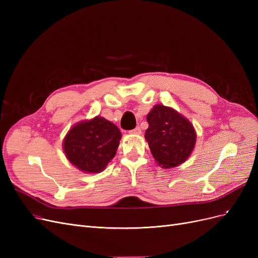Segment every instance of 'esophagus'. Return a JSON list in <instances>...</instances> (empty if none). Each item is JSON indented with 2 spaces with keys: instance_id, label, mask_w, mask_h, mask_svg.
<instances>
[{
  "instance_id": "34e87169",
  "label": "esophagus",
  "mask_w": 258,
  "mask_h": 258,
  "mask_svg": "<svg viewBox=\"0 0 258 258\" xmlns=\"http://www.w3.org/2000/svg\"><path fill=\"white\" fill-rule=\"evenodd\" d=\"M141 128L140 127H137V128H135V129H132L131 131H130V134H132V135H141Z\"/></svg>"
}]
</instances>
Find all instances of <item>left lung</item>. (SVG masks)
<instances>
[{"label": "left lung", "mask_w": 258, "mask_h": 258, "mask_svg": "<svg viewBox=\"0 0 258 258\" xmlns=\"http://www.w3.org/2000/svg\"><path fill=\"white\" fill-rule=\"evenodd\" d=\"M146 120L145 140L158 165L171 169L186 161L197 138L191 122L174 108L162 104L155 105Z\"/></svg>", "instance_id": "1"}]
</instances>
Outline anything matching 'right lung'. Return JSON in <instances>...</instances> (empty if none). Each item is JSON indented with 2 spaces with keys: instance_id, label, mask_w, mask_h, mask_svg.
Segmentation results:
<instances>
[{
  "instance_id": "add662e5",
  "label": "right lung",
  "mask_w": 258,
  "mask_h": 258,
  "mask_svg": "<svg viewBox=\"0 0 258 258\" xmlns=\"http://www.w3.org/2000/svg\"><path fill=\"white\" fill-rule=\"evenodd\" d=\"M120 130L103 117L84 120L69 130L63 140L68 160L86 173H100L116 154Z\"/></svg>"
}]
</instances>
